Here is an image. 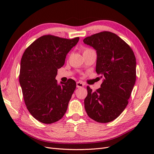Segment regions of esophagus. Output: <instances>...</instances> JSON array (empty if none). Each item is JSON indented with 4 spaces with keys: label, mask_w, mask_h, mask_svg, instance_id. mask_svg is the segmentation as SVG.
Instances as JSON below:
<instances>
[{
    "label": "esophagus",
    "mask_w": 154,
    "mask_h": 154,
    "mask_svg": "<svg viewBox=\"0 0 154 154\" xmlns=\"http://www.w3.org/2000/svg\"><path fill=\"white\" fill-rule=\"evenodd\" d=\"M83 86H84V85H83V83L81 82H78L76 83V87L77 88H81V87H83Z\"/></svg>",
    "instance_id": "esophagus-1"
}]
</instances>
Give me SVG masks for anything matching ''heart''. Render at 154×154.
I'll use <instances>...</instances> for the list:
<instances>
[{"instance_id": "heart-1", "label": "heart", "mask_w": 154, "mask_h": 154, "mask_svg": "<svg viewBox=\"0 0 154 154\" xmlns=\"http://www.w3.org/2000/svg\"><path fill=\"white\" fill-rule=\"evenodd\" d=\"M86 50H87V49H86Z\"/></svg>"}]
</instances>
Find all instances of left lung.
<instances>
[{
    "label": "left lung",
    "instance_id": "8db88e82",
    "mask_svg": "<svg viewBox=\"0 0 154 154\" xmlns=\"http://www.w3.org/2000/svg\"><path fill=\"white\" fill-rule=\"evenodd\" d=\"M83 43L96 51V71L103 78L101 87L96 91L87 87L85 109L96 122L109 123L128 105L136 80V57L130 46L111 32L86 37Z\"/></svg>",
    "mask_w": 154,
    "mask_h": 154
}]
</instances>
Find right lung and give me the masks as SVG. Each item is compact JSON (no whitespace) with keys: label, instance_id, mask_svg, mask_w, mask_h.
Masks as SVG:
<instances>
[{"label":"right lung","instance_id":"1","mask_svg":"<svg viewBox=\"0 0 154 154\" xmlns=\"http://www.w3.org/2000/svg\"><path fill=\"white\" fill-rule=\"evenodd\" d=\"M79 39L44 35L33 42L22 55L19 82L23 97L30 114L41 123L58 122L66 112L76 82L69 79L58 84L56 76Z\"/></svg>","mask_w":154,"mask_h":154}]
</instances>
